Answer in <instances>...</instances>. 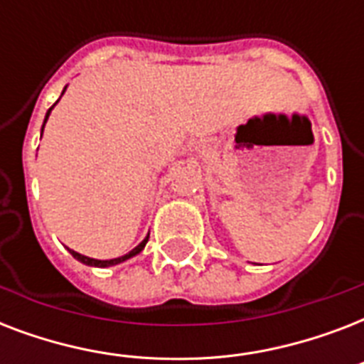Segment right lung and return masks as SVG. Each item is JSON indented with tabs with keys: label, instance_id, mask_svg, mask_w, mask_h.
<instances>
[{
	"label": "right lung",
	"instance_id": "obj_1",
	"mask_svg": "<svg viewBox=\"0 0 364 364\" xmlns=\"http://www.w3.org/2000/svg\"><path fill=\"white\" fill-rule=\"evenodd\" d=\"M68 88V87H65ZM65 88H64V92H65ZM62 92V94H64ZM58 104V102H56ZM54 104V105H56ZM54 105L50 107V109L47 111V117H45V122H43V128H45V124H47V119L48 115H50V111L54 109ZM43 128H41V136H43ZM149 242V236H145V240H143L139 245H136V247L132 249V251H128L126 255H122V257H117V259H107V260H100V259H90V257H87V255H81V253H77V251H73V249H68L73 257H75L79 262H82V264H87V266H96V268H107V266H115V264H121V262H124V260L132 259V257H136V255H139L143 251V247H145V243Z\"/></svg>",
	"mask_w": 364,
	"mask_h": 364
}]
</instances>
